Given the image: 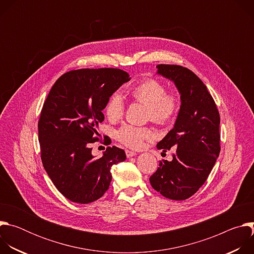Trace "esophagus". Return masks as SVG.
Listing matches in <instances>:
<instances>
[{
  "label": "esophagus",
  "instance_id": "1",
  "mask_svg": "<svg viewBox=\"0 0 254 254\" xmlns=\"http://www.w3.org/2000/svg\"><path fill=\"white\" fill-rule=\"evenodd\" d=\"M126 155H127V158H131V157L135 156L136 154H135L134 152H131V151H128V150H127V151H126Z\"/></svg>",
  "mask_w": 254,
  "mask_h": 254
}]
</instances>
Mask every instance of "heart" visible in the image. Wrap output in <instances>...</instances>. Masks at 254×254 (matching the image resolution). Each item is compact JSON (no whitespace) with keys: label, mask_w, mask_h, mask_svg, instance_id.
Masks as SVG:
<instances>
[{"label":"heart","mask_w":254,"mask_h":254,"mask_svg":"<svg viewBox=\"0 0 254 254\" xmlns=\"http://www.w3.org/2000/svg\"><path fill=\"white\" fill-rule=\"evenodd\" d=\"M134 100L147 105L148 118L159 124L170 122L179 108L178 98L175 94H168L166 86L155 79H146L134 86L130 91ZM125 100L116 92L108 99L105 114L110 121L116 122L125 114ZM155 132L149 127H140L131 125H124L117 131L118 139L130 149H140L146 140L155 138Z\"/></svg>","instance_id":"heart-1"}]
</instances>
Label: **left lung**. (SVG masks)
Listing matches in <instances>:
<instances>
[{"mask_svg":"<svg viewBox=\"0 0 254 254\" xmlns=\"http://www.w3.org/2000/svg\"><path fill=\"white\" fill-rule=\"evenodd\" d=\"M157 74L172 81L181 105L174 127L158 142L166 152L177 149L171 162L163 160L150 178L152 187L171 200H186L205 183L220 153V117L203 81L186 67L160 64Z\"/></svg>","mask_w":254,"mask_h":254,"instance_id":"obj_1","label":"left lung"}]
</instances>
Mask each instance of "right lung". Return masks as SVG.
Wrapping results in <instances>:
<instances>
[{
	"instance_id": "right-lung-1",
	"label": "right lung",
	"mask_w": 254,
	"mask_h": 254,
	"mask_svg": "<svg viewBox=\"0 0 254 254\" xmlns=\"http://www.w3.org/2000/svg\"><path fill=\"white\" fill-rule=\"evenodd\" d=\"M129 80L127 72L115 68L69 71L44 102L38 123L43 167L72 202L88 204L102 197L112 182V167L127 159L115 146L95 158L89 146L97 139L108 99Z\"/></svg>"
}]
</instances>
